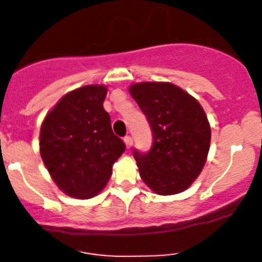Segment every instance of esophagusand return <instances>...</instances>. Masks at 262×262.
I'll return each instance as SVG.
<instances>
[{
  "label": "esophagus",
  "instance_id": "34e87169",
  "mask_svg": "<svg viewBox=\"0 0 262 262\" xmlns=\"http://www.w3.org/2000/svg\"><path fill=\"white\" fill-rule=\"evenodd\" d=\"M124 143H125L126 148H130L132 146H133V138H132L130 136L124 137Z\"/></svg>",
  "mask_w": 262,
  "mask_h": 262
}]
</instances>
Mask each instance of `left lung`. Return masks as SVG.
<instances>
[{
	"label": "left lung",
	"instance_id": "8db88e82",
	"mask_svg": "<svg viewBox=\"0 0 262 262\" xmlns=\"http://www.w3.org/2000/svg\"><path fill=\"white\" fill-rule=\"evenodd\" d=\"M153 133L149 152L134 150L142 180L156 194L173 195L196 180L207 161L210 125L202 105L170 82L129 87Z\"/></svg>",
	"mask_w": 262,
	"mask_h": 262
}]
</instances>
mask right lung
<instances>
[{
	"label": "right lung",
	"mask_w": 262,
	"mask_h": 262,
	"mask_svg": "<svg viewBox=\"0 0 262 262\" xmlns=\"http://www.w3.org/2000/svg\"><path fill=\"white\" fill-rule=\"evenodd\" d=\"M106 92L102 84L73 90L41 124V160L57 186L72 198L89 199L99 194L125 150L102 105Z\"/></svg>",
	"instance_id": "right-lung-1"
}]
</instances>
